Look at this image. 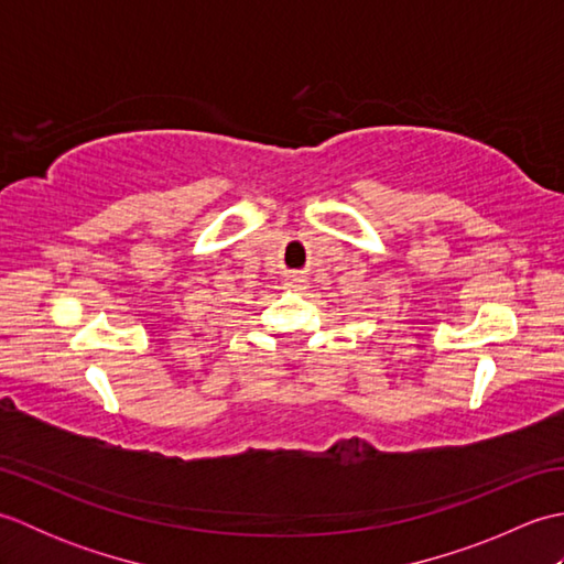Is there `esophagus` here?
Wrapping results in <instances>:
<instances>
[{
    "label": "esophagus",
    "instance_id": "1",
    "mask_svg": "<svg viewBox=\"0 0 564 564\" xmlns=\"http://www.w3.org/2000/svg\"><path fill=\"white\" fill-rule=\"evenodd\" d=\"M305 283H307L305 275H297V273H293V275H289V279H285V285H289V289H295V291H303Z\"/></svg>",
    "mask_w": 564,
    "mask_h": 564
}]
</instances>
